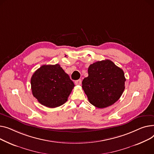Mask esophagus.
Listing matches in <instances>:
<instances>
[{
  "label": "esophagus",
  "instance_id": "obj_1",
  "mask_svg": "<svg viewBox=\"0 0 154 154\" xmlns=\"http://www.w3.org/2000/svg\"><path fill=\"white\" fill-rule=\"evenodd\" d=\"M75 83L76 85H81V83H82V81H81V79H78V80L75 81Z\"/></svg>",
  "mask_w": 154,
  "mask_h": 154
}]
</instances>
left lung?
<instances>
[{
  "label": "left lung",
  "instance_id": "left-lung-1",
  "mask_svg": "<svg viewBox=\"0 0 154 154\" xmlns=\"http://www.w3.org/2000/svg\"><path fill=\"white\" fill-rule=\"evenodd\" d=\"M125 81L123 70L112 61L106 60L90 65L82 88L90 103L104 108L118 101L125 89Z\"/></svg>",
  "mask_w": 154,
  "mask_h": 154
}]
</instances>
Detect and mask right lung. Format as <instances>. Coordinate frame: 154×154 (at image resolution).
I'll return each instance as SVG.
<instances>
[{"label": "right lung", "instance_id": "1", "mask_svg": "<svg viewBox=\"0 0 154 154\" xmlns=\"http://www.w3.org/2000/svg\"><path fill=\"white\" fill-rule=\"evenodd\" d=\"M75 85L60 65L42 66L31 78L33 96L42 105L54 108L65 103Z\"/></svg>", "mask_w": 154, "mask_h": 154}]
</instances>
